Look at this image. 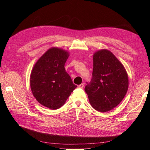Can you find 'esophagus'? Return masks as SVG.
<instances>
[{
    "mask_svg": "<svg viewBox=\"0 0 150 150\" xmlns=\"http://www.w3.org/2000/svg\"><path fill=\"white\" fill-rule=\"evenodd\" d=\"M84 86V83H82L80 85H79V88H83Z\"/></svg>",
    "mask_w": 150,
    "mask_h": 150,
    "instance_id": "esophagus-1",
    "label": "esophagus"
}]
</instances>
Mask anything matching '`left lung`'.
I'll list each match as a JSON object with an SVG mask.
<instances>
[{"label": "left lung", "mask_w": 150, "mask_h": 150, "mask_svg": "<svg viewBox=\"0 0 150 150\" xmlns=\"http://www.w3.org/2000/svg\"><path fill=\"white\" fill-rule=\"evenodd\" d=\"M93 58L92 78L84 90L91 106L100 112H106L115 108L125 97L129 84L128 74L109 50H98Z\"/></svg>", "instance_id": "left-lung-1"}]
</instances>
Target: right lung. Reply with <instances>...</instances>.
I'll list each match as a JSON object with an SVG mask.
<instances>
[{
	"label": "right lung",
	"mask_w": 150,
	"mask_h": 150,
	"mask_svg": "<svg viewBox=\"0 0 150 150\" xmlns=\"http://www.w3.org/2000/svg\"><path fill=\"white\" fill-rule=\"evenodd\" d=\"M68 57L67 51L52 47L37 60L31 73L30 87L34 97L51 110L62 106L77 88L64 68Z\"/></svg>",
	"instance_id": "right-lung-1"
}]
</instances>
